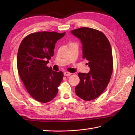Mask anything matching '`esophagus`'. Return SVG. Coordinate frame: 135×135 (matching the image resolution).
<instances>
[{
    "label": "esophagus",
    "instance_id": "1",
    "mask_svg": "<svg viewBox=\"0 0 135 135\" xmlns=\"http://www.w3.org/2000/svg\"><path fill=\"white\" fill-rule=\"evenodd\" d=\"M71 74H72L69 73V72H68V71H65V72L64 73V76H70V75H71Z\"/></svg>",
    "mask_w": 135,
    "mask_h": 135
}]
</instances>
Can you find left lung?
<instances>
[{
	"label": "left lung",
	"mask_w": 135,
	"mask_h": 135,
	"mask_svg": "<svg viewBox=\"0 0 135 135\" xmlns=\"http://www.w3.org/2000/svg\"><path fill=\"white\" fill-rule=\"evenodd\" d=\"M81 41L82 58L88 61L90 71L78 74L79 84L75 93L80 98L90 101L96 99L107 87L113 69L112 50L107 37L100 31L83 27L71 31Z\"/></svg>",
	"instance_id": "obj_1"
}]
</instances>
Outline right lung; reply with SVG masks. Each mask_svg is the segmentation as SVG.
Instances as JSON below:
<instances>
[{
	"label": "right lung",
	"mask_w": 135,
	"mask_h": 135,
	"mask_svg": "<svg viewBox=\"0 0 135 135\" xmlns=\"http://www.w3.org/2000/svg\"><path fill=\"white\" fill-rule=\"evenodd\" d=\"M65 34L33 33L25 37L19 46L17 64L20 78L28 92L39 102H50L58 93L63 73L54 71L46 65L54 55L56 43Z\"/></svg>",
	"instance_id": "add662e5"
}]
</instances>
